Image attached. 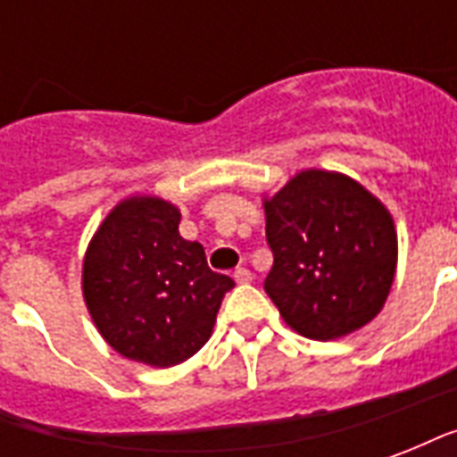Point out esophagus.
I'll list each match as a JSON object with an SVG mask.
<instances>
[{"label": "esophagus", "instance_id": "obj_1", "mask_svg": "<svg viewBox=\"0 0 457 457\" xmlns=\"http://www.w3.org/2000/svg\"><path fill=\"white\" fill-rule=\"evenodd\" d=\"M252 278H254V274H252L249 269H245V267L235 269V281H237V284H249Z\"/></svg>", "mask_w": 457, "mask_h": 457}]
</instances>
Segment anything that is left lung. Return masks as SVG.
Returning <instances> with one entry per match:
<instances>
[{
  "label": "left lung",
  "instance_id": "obj_1",
  "mask_svg": "<svg viewBox=\"0 0 457 457\" xmlns=\"http://www.w3.org/2000/svg\"><path fill=\"white\" fill-rule=\"evenodd\" d=\"M274 267L264 291L288 328L336 340L367 326L396 274L389 210L345 173L306 169L264 200Z\"/></svg>",
  "mask_w": 457,
  "mask_h": 457
}]
</instances>
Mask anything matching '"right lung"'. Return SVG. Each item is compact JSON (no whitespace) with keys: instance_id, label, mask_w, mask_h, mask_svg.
<instances>
[{"instance_id":"obj_1","label":"right lung","mask_w":457,"mask_h":457,"mask_svg":"<svg viewBox=\"0 0 457 457\" xmlns=\"http://www.w3.org/2000/svg\"><path fill=\"white\" fill-rule=\"evenodd\" d=\"M180 210L163 198L117 203L87 245L83 296L112 350L151 367H173L212 336L235 281L208 267L200 242L180 237Z\"/></svg>"}]
</instances>
